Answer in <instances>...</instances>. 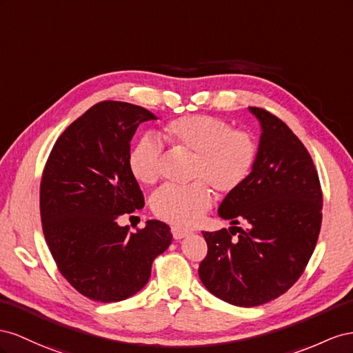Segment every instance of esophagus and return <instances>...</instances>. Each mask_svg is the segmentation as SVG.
<instances>
[{
	"instance_id": "esophagus-1",
	"label": "esophagus",
	"mask_w": 353,
	"mask_h": 353,
	"mask_svg": "<svg viewBox=\"0 0 353 353\" xmlns=\"http://www.w3.org/2000/svg\"><path fill=\"white\" fill-rule=\"evenodd\" d=\"M171 234H173L174 239H182V238H185L190 232H189V230H186V229L179 228V226H171Z\"/></svg>"
}]
</instances>
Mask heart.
Here are the masks:
<instances>
[{
    "mask_svg": "<svg viewBox=\"0 0 353 353\" xmlns=\"http://www.w3.org/2000/svg\"><path fill=\"white\" fill-rule=\"evenodd\" d=\"M161 134L179 152L192 154L189 186H165L152 199L161 220L176 226H192L203 217L219 194L243 186L253 171L259 146L254 136L235 130L226 121L210 115H185L168 121ZM164 148L152 136L140 139L128 157V167L139 183L152 186L163 177Z\"/></svg>",
    "mask_w": 353,
    "mask_h": 353,
    "instance_id": "obj_1",
    "label": "heart"
}]
</instances>
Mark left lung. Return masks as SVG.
I'll return each instance as SVG.
<instances>
[{"label": "left lung", "mask_w": 353, "mask_h": 353, "mask_svg": "<svg viewBox=\"0 0 353 353\" xmlns=\"http://www.w3.org/2000/svg\"><path fill=\"white\" fill-rule=\"evenodd\" d=\"M250 110L261 125L256 165L219 207L220 217L247 229L203 232L208 251L198 269L211 294L243 307L268 303L296 284L322 221V189L307 149L284 121L266 109Z\"/></svg>", "instance_id": "8db88e82"}]
</instances>
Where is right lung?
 <instances>
[{
    "mask_svg": "<svg viewBox=\"0 0 353 353\" xmlns=\"http://www.w3.org/2000/svg\"><path fill=\"white\" fill-rule=\"evenodd\" d=\"M148 109L115 100L90 108L59 136L39 186L43 232L56 266L78 293L100 303L142 290L173 235L149 220L132 232L118 217L143 208L128 167L130 143Z\"/></svg>",
    "mask_w": 353,
    "mask_h": 353,
    "instance_id": "obj_1",
    "label": "right lung"
}]
</instances>
